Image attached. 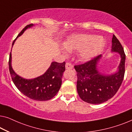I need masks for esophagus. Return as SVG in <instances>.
Here are the masks:
<instances>
[{
    "instance_id": "obj_1",
    "label": "esophagus",
    "mask_w": 132,
    "mask_h": 132,
    "mask_svg": "<svg viewBox=\"0 0 132 132\" xmlns=\"http://www.w3.org/2000/svg\"><path fill=\"white\" fill-rule=\"evenodd\" d=\"M73 65L71 64L70 63H66V65H65V68L66 69H73Z\"/></svg>"
}]
</instances>
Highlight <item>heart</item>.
I'll list each match as a JSON object with an SVG mask.
<instances>
[{
  "label": "heart",
  "mask_w": 132,
  "mask_h": 132,
  "mask_svg": "<svg viewBox=\"0 0 132 132\" xmlns=\"http://www.w3.org/2000/svg\"><path fill=\"white\" fill-rule=\"evenodd\" d=\"M105 43L99 35L75 34L70 36L64 42V46L69 51L79 50L80 59H91L103 50Z\"/></svg>",
  "instance_id": "heart-1"
}]
</instances>
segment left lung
I'll return each mask as SVG.
<instances>
[{"instance_id":"obj_1","label":"left lung","mask_w":132,"mask_h":132,"mask_svg":"<svg viewBox=\"0 0 132 132\" xmlns=\"http://www.w3.org/2000/svg\"><path fill=\"white\" fill-rule=\"evenodd\" d=\"M111 52L120 55L118 71L105 75L99 72L97 64L102 56L99 55L85 63L74 66L77 72V91L84 101L98 104L107 101L116 94L123 80L126 55L123 48L114 35L112 38Z\"/></svg>"}]
</instances>
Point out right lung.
<instances>
[{"label": "right lung", "mask_w": 132, "mask_h": 132, "mask_svg": "<svg viewBox=\"0 0 132 132\" xmlns=\"http://www.w3.org/2000/svg\"><path fill=\"white\" fill-rule=\"evenodd\" d=\"M32 23L27 25L18 35L12 43L14 44L18 37L21 36L27 29L31 28ZM12 54L9 55V68L12 79L21 92L31 99L36 101H47L57 93L62 85L63 73L65 70V62H53L47 71L38 77L31 79H24L16 73L12 68Z\"/></svg>", "instance_id": "right-lung-1"}]
</instances>
